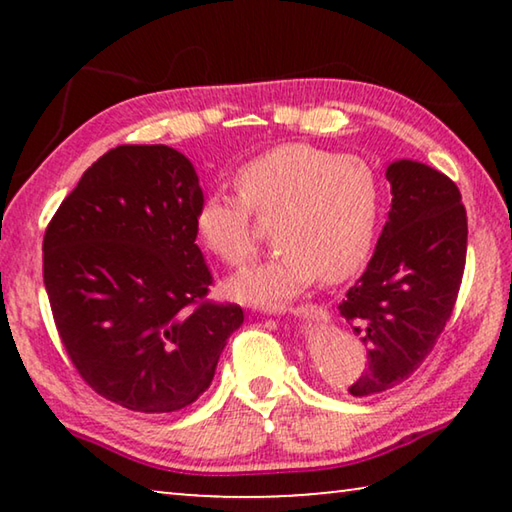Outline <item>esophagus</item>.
<instances>
[{
  "label": "esophagus",
  "mask_w": 512,
  "mask_h": 512,
  "mask_svg": "<svg viewBox=\"0 0 512 512\" xmlns=\"http://www.w3.org/2000/svg\"><path fill=\"white\" fill-rule=\"evenodd\" d=\"M293 316H298L302 320H311V323H327V311L318 305H300L291 309Z\"/></svg>",
  "instance_id": "1"
}]
</instances>
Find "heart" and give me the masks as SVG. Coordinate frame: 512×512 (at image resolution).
<instances>
[{
	"mask_svg": "<svg viewBox=\"0 0 512 512\" xmlns=\"http://www.w3.org/2000/svg\"><path fill=\"white\" fill-rule=\"evenodd\" d=\"M235 185L239 196L210 194L198 203L203 246L228 266L248 264L257 250V216L275 221L280 248L268 262L232 277V298L280 307L318 275L334 284L366 266L384 212V183L368 160L314 144H282L246 162Z\"/></svg>",
	"mask_w": 512,
	"mask_h": 512,
	"instance_id": "1",
	"label": "heart"
}]
</instances>
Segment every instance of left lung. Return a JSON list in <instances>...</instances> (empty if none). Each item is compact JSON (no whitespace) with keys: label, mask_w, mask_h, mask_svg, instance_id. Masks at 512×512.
Segmentation results:
<instances>
[{"label":"left lung","mask_w":512,"mask_h":512,"mask_svg":"<svg viewBox=\"0 0 512 512\" xmlns=\"http://www.w3.org/2000/svg\"><path fill=\"white\" fill-rule=\"evenodd\" d=\"M391 212L368 268L339 305L366 343L368 368L348 391H388L409 379L445 329L461 289L467 214L445 173L415 160L388 164Z\"/></svg>","instance_id":"8db88e82"}]
</instances>
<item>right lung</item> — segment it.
Here are the masks:
<instances>
[{
    "mask_svg": "<svg viewBox=\"0 0 512 512\" xmlns=\"http://www.w3.org/2000/svg\"><path fill=\"white\" fill-rule=\"evenodd\" d=\"M194 164L164 144H124L83 173L42 241L58 336L85 384L140 413H173L214 379L239 305L205 300Z\"/></svg>",
    "mask_w": 512,
    "mask_h": 512,
    "instance_id": "1",
    "label": "right lung"
}]
</instances>
